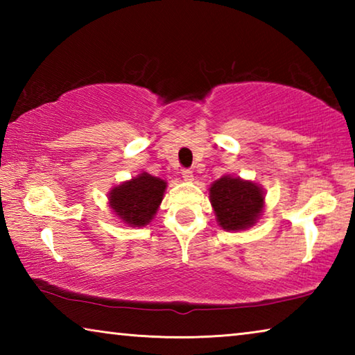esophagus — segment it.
<instances>
[{"label": "esophagus", "instance_id": "1", "mask_svg": "<svg viewBox=\"0 0 355 355\" xmlns=\"http://www.w3.org/2000/svg\"><path fill=\"white\" fill-rule=\"evenodd\" d=\"M182 177L186 180V182H191V180H194V173H192L191 169H183Z\"/></svg>", "mask_w": 355, "mask_h": 355}]
</instances>
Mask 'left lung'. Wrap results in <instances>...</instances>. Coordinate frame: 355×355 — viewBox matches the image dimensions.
<instances>
[{
    "mask_svg": "<svg viewBox=\"0 0 355 355\" xmlns=\"http://www.w3.org/2000/svg\"><path fill=\"white\" fill-rule=\"evenodd\" d=\"M209 200L219 225L227 232H238L252 227L260 218L264 192L257 183L224 175L209 188Z\"/></svg>",
    "mask_w": 355,
    "mask_h": 355,
    "instance_id": "8db88e82",
    "label": "left lung"
}]
</instances>
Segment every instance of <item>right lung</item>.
<instances>
[{
  "mask_svg": "<svg viewBox=\"0 0 355 355\" xmlns=\"http://www.w3.org/2000/svg\"><path fill=\"white\" fill-rule=\"evenodd\" d=\"M167 183L158 177L142 172L130 182L112 188L110 192V207L125 224L144 227L153 219L163 200Z\"/></svg>",
  "mask_w": 355,
  "mask_h": 355,
  "instance_id": "right-lung-1",
  "label": "right lung"
}]
</instances>
